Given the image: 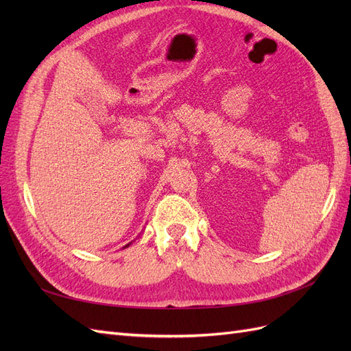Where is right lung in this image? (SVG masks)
I'll use <instances>...</instances> for the list:
<instances>
[{"label":"right lung","instance_id":"add662e5","mask_svg":"<svg viewBox=\"0 0 351 351\" xmlns=\"http://www.w3.org/2000/svg\"><path fill=\"white\" fill-rule=\"evenodd\" d=\"M127 246H129V244H127Z\"/></svg>","mask_w":351,"mask_h":351}]
</instances>
